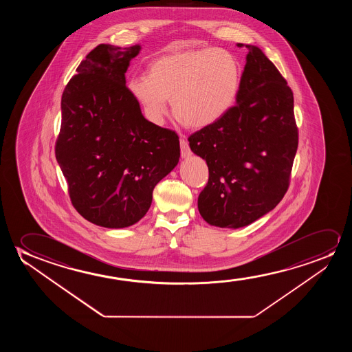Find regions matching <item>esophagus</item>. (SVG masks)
Returning <instances> with one entry per match:
<instances>
[{"label":"esophagus","instance_id":"1","mask_svg":"<svg viewBox=\"0 0 352 352\" xmlns=\"http://www.w3.org/2000/svg\"><path fill=\"white\" fill-rule=\"evenodd\" d=\"M180 151H182V157H188L191 156V150L188 148V140L185 138H180Z\"/></svg>","mask_w":352,"mask_h":352}]
</instances>
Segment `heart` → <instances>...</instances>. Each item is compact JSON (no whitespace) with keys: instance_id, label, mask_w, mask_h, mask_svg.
Masks as SVG:
<instances>
[{"instance_id":"b5f03b06","label":"heart","mask_w":352,"mask_h":352,"mask_svg":"<svg viewBox=\"0 0 352 352\" xmlns=\"http://www.w3.org/2000/svg\"><path fill=\"white\" fill-rule=\"evenodd\" d=\"M241 78V63L231 52L188 49L155 58L148 76L131 78L129 89L156 125L164 122L170 98L172 113L183 125L203 129L231 109Z\"/></svg>"}]
</instances>
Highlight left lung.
Instances as JSON below:
<instances>
[{
  "label": "left lung",
  "mask_w": 352,
  "mask_h": 352,
  "mask_svg": "<svg viewBox=\"0 0 352 352\" xmlns=\"http://www.w3.org/2000/svg\"><path fill=\"white\" fill-rule=\"evenodd\" d=\"M245 47L236 106L188 137L190 148L209 168L198 210L221 228L248 226L278 206L298 148L294 92L260 48Z\"/></svg>",
  "instance_id": "left-lung-1"
}]
</instances>
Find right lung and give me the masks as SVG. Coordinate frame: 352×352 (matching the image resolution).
Instances as JSON below:
<instances>
[{
	"label": "right lung",
	"mask_w": 352,
	"mask_h": 352,
	"mask_svg": "<svg viewBox=\"0 0 352 352\" xmlns=\"http://www.w3.org/2000/svg\"><path fill=\"white\" fill-rule=\"evenodd\" d=\"M140 45L100 44L87 54L61 98L55 155L80 215L124 228L149 210L153 191L178 164L179 137L146 120L125 73Z\"/></svg>",
	"instance_id": "add662e5"
}]
</instances>
